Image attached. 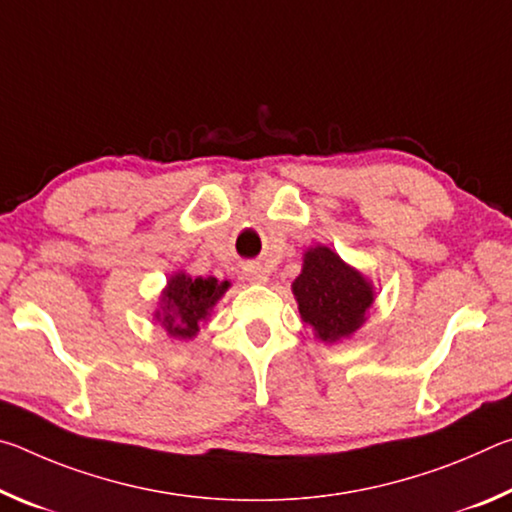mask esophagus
Wrapping results in <instances>:
<instances>
[{
	"mask_svg": "<svg viewBox=\"0 0 512 512\" xmlns=\"http://www.w3.org/2000/svg\"><path fill=\"white\" fill-rule=\"evenodd\" d=\"M244 275H246V280L253 282V284H266L268 282V273L255 262L244 264Z\"/></svg>",
	"mask_w": 512,
	"mask_h": 512,
	"instance_id": "obj_1",
	"label": "esophagus"
}]
</instances>
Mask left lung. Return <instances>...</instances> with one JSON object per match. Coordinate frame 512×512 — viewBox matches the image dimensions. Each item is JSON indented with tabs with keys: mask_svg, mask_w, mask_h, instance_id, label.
<instances>
[{
	"mask_svg": "<svg viewBox=\"0 0 512 512\" xmlns=\"http://www.w3.org/2000/svg\"><path fill=\"white\" fill-rule=\"evenodd\" d=\"M300 318L318 341L334 345L350 339L368 320L375 284L359 268L325 244L302 253V271L291 284Z\"/></svg>",
	"mask_w": 512,
	"mask_h": 512,
	"instance_id": "8db88e82",
	"label": "left lung"
}]
</instances>
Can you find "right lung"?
I'll list each match as a JSON object with an SVG mask.
<instances>
[{"mask_svg":"<svg viewBox=\"0 0 512 512\" xmlns=\"http://www.w3.org/2000/svg\"><path fill=\"white\" fill-rule=\"evenodd\" d=\"M230 287L228 280L221 282L216 277H194L185 271L171 273L160 291L158 307L153 309V320L171 339L192 341Z\"/></svg>","mask_w":512,"mask_h":512,"instance_id":"obj_1","label":"right lung"}]
</instances>
